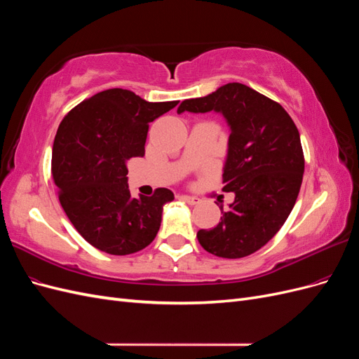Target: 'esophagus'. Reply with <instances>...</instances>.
<instances>
[{
  "mask_svg": "<svg viewBox=\"0 0 359 359\" xmlns=\"http://www.w3.org/2000/svg\"><path fill=\"white\" fill-rule=\"evenodd\" d=\"M181 199H182L184 202H187L189 205H196V203H199V199L187 196V194H184V196H181Z\"/></svg>",
  "mask_w": 359,
  "mask_h": 359,
  "instance_id": "esophagus-1",
  "label": "esophagus"
}]
</instances>
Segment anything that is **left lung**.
I'll use <instances>...</instances> for the list:
<instances>
[{
    "label": "left lung",
    "instance_id": "obj_1",
    "mask_svg": "<svg viewBox=\"0 0 359 359\" xmlns=\"http://www.w3.org/2000/svg\"><path fill=\"white\" fill-rule=\"evenodd\" d=\"M219 112L231 128L223 168L224 191L235 201L214 229L198 232L206 252L226 259L262 248L285 224L304 173L299 132L283 106L244 83L184 100L178 114Z\"/></svg>",
    "mask_w": 359,
    "mask_h": 359
}]
</instances>
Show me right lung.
Returning <instances> with one entry per match:
<instances>
[{
	"label": "right lung",
	"instance_id": "obj_1",
	"mask_svg": "<svg viewBox=\"0 0 359 359\" xmlns=\"http://www.w3.org/2000/svg\"><path fill=\"white\" fill-rule=\"evenodd\" d=\"M178 102L151 103L112 88L83 100L64 116L52 148V177L64 212L85 241L124 256L153 243L169 189L133 198L127 161L144 157L149 123Z\"/></svg>",
	"mask_w": 359,
	"mask_h": 359
}]
</instances>
